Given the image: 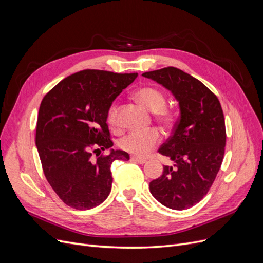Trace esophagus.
<instances>
[{
  "instance_id": "34e87169",
  "label": "esophagus",
  "mask_w": 263,
  "mask_h": 263,
  "mask_svg": "<svg viewBox=\"0 0 263 263\" xmlns=\"http://www.w3.org/2000/svg\"><path fill=\"white\" fill-rule=\"evenodd\" d=\"M132 160L136 161V162H138V163H141V164L147 162L146 159H144V158H140V157H136V156H133V157H132Z\"/></svg>"
}]
</instances>
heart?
<instances>
[{
	"label": "heart",
	"instance_id": "b5f03b06",
	"mask_svg": "<svg viewBox=\"0 0 263 263\" xmlns=\"http://www.w3.org/2000/svg\"><path fill=\"white\" fill-rule=\"evenodd\" d=\"M142 105H145L150 112H153L159 122L165 126H170L174 122L173 110L165 105V97L157 87L144 86L134 92ZM107 123L110 127L117 126V104L113 103L107 112ZM161 140L160 133L155 128L145 130H130L118 141V146L127 153L136 156H146Z\"/></svg>",
	"mask_w": 263,
	"mask_h": 263
}]
</instances>
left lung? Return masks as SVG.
Returning <instances> with one entry per match:
<instances>
[{"label":"left lung","mask_w":263,"mask_h":263,"mask_svg":"<svg viewBox=\"0 0 263 263\" xmlns=\"http://www.w3.org/2000/svg\"><path fill=\"white\" fill-rule=\"evenodd\" d=\"M142 77L171 91L180 106L172 135L158 150L174 164L164 165L162 176L150 182V193L169 209H190L208 194L224 158L226 129L220 103L208 86L178 68L149 71Z\"/></svg>","instance_id":"1"}]
</instances>
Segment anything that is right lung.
Here are the masks:
<instances>
[{
  "label": "right lung",
  "instance_id": "right-lung-1",
  "mask_svg": "<svg viewBox=\"0 0 263 263\" xmlns=\"http://www.w3.org/2000/svg\"><path fill=\"white\" fill-rule=\"evenodd\" d=\"M137 76L87 69L63 79L44 97L36 146L47 181L70 208L84 211L104 202L112 189L110 165L129 160L123 150L100 154L113 146L108 108Z\"/></svg>",
  "mask_w": 263,
  "mask_h": 263
}]
</instances>
